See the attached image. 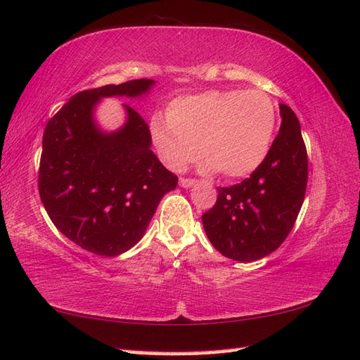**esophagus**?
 <instances>
[{
  "label": "esophagus",
  "mask_w": 360,
  "mask_h": 360,
  "mask_svg": "<svg viewBox=\"0 0 360 360\" xmlns=\"http://www.w3.org/2000/svg\"><path fill=\"white\" fill-rule=\"evenodd\" d=\"M179 184H181V187L188 188V187H191V186H195L196 181H195V179H190V178H181V179H179Z\"/></svg>",
  "instance_id": "34e87169"
}]
</instances>
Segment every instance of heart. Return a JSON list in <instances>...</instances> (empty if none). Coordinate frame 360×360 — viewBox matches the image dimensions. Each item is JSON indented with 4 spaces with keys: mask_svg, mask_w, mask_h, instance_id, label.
Returning <instances> with one entry per match:
<instances>
[{
    "mask_svg": "<svg viewBox=\"0 0 360 360\" xmlns=\"http://www.w3.org/2000/svg\"><path fill=\"white\" fill-rule=\"evenodd\" d=\"M276 107L262 90H207L176 98L167 118L150 120V136L161 160L181 172L200 155L204 170L242 178L269 155Z\"/></svg>",
    "mask_w": 360,
    "mask_h": 360,
    "instance_id": "obj_1",
    "label": "heart"
}]
</instances>
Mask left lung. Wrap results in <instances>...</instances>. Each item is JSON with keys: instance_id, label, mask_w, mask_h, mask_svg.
Returning <instances> with one entry per match:
<instances>
[{"instance_id": "left-lung-1", "label": "left lung", "mask_w": 360, "mask_h": 360, "mask_svg": "<svg viewBox=\"0 0 360 360\" xmlns=\"http://www.w3.org/2000/svg\"><path fill=\"white\" fill-rule=\"evenodd\" d=\"M279 108L281 129L262 164L236 186L219 187L202 214L213 247L233 261H257L279 248L304 202L308 158L300 124L288 105Z\"/></svg>"}]
</instances>
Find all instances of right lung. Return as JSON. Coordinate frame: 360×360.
I'll return each mask as SVG.
<instances>
[{
    "instance_id": "1",
    "label": "right lung",
    "mask_w": 360,
    "mask_h": 360,
    "mask_svg": "<svg viewBox=\"0 0 360 360\" xmlns=\"http://www.w3.org/2000/svg\"><path fill=\"white\" fill-rule=\"evenodd\" d=\"M153 79L79 91L46 125L38 188L55 227L73 244L99 256H118L136 245L161 199L178 186L152 152L147 122L122 104L121 129L103 131L95 107L103 98H139Z\"/></svg>"
}]
</instances>
